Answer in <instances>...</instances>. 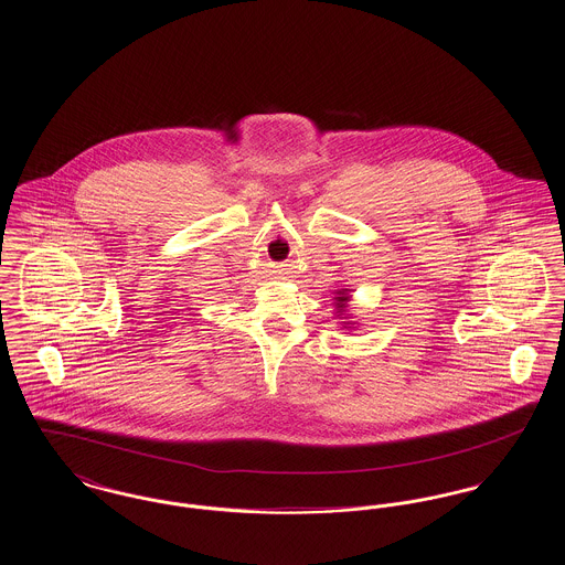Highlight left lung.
Listing matches in <instances>:
<instances>
[{
    "label": "left lung",
    "mask_w": 565,
    "mask_h": 565,
    "mask_svg": "<svg viewBox=\"0 0 565 565\" xmlns=\"http://www.w3.org/2000/svg\"><path fill=\"white\" fill-rule=\"evenodd\" d=\"M351 289H338L333 296V308H335V317L342 319V329H353L356 326L355 321L351 319L349 312V303H351Z\"/></svg>",
    "instance_id": "1"
}]
</instances>
